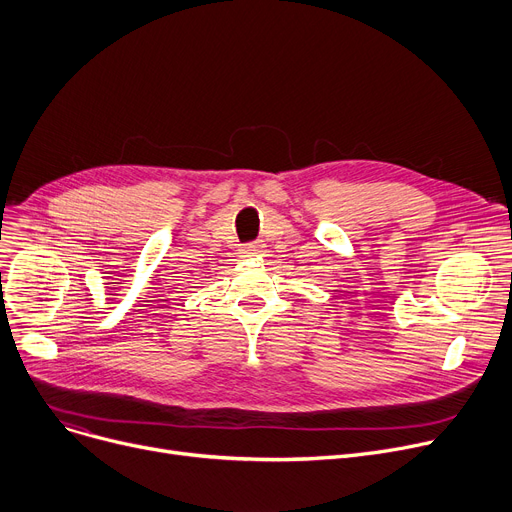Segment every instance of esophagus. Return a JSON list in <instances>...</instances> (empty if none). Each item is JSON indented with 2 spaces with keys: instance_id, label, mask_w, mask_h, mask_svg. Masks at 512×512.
Instances as JSON below:
<instances>
[{
  "instance_id": "obj_1",
  "label": "esophagus",
  "mask_w": 512,
  "mask_h": 512,
  "mask_svg": "<svg viewBox=\"0 0 512 512\" xmlns=\"http://www.w3.org/2000/svg\"><path fill=\"white\" fill-rule=\"evenodd\" d=\"M241 253L243 257H255V255H263L265 253V245L261 241H255V243H247L245 247H241Z\"/></svg>"
}]
</instances>
